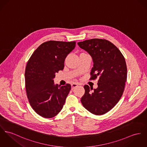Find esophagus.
Wrapping results in <instances>:
<instances>
[{
    "mask_svg": "<svg viewBox=\"0 0 147 147\" xmlns=\"http://www.w3.org/2000/svg\"><path fill=\"white\" fill-rule=\"evenodd\" d=\"M78 86V84L76 83H73L71 84V90L74 89L76 87H77Z\"/></svg>",
    "mask_w": 147,
    "mask_h": 147,
    "instance_id": "1",
    "label": "esophagus"
}]
</instances>
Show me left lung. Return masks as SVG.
I'll return each mask as SVG.
<instances>
[{
  "mask_svg": "<svg viewBox=\"0 0 147 147\" xmlns=\"http://www.w3.org/2000/svg\"><path fill=\"white\" fill-rule=\"evenodd\" d=\"M78 45L92 57L90 80L99 77L98 87L93 92L88 85L84 86L85 93L81 102L90 113L105 114L117 103L123 94L127 79L124 57L116 46L105 39L92 38Z\"/></svg>",
  "mask_w": 147,
  "mask_h": 147,
  "instance_id": "obj_1",
  "label": "left lung"
}]
</instances>
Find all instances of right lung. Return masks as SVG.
I'll list each match as a JSON object with an SVG mask.
<instances>
[{
	"mask_svg": "<svg viewBox=\"0 0 147 147\" xmlns=\"http://www.w3.org/2000/svg\"><path fill=\"white\" fill-rule=\"evenodd\" d=\"M76 44V41H46L36 49L27 63L24 74L27 96L34 111L43 117L55 116L65 103L71 85H55L53 79L56 73L64 69L65 59Z\"/></svg>",
	"mask_w": 147,
	"mask_h": 147,
	"instance_id": "1",
	"label": "right lung"
}]
</instances>
